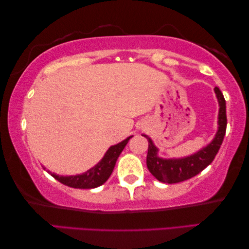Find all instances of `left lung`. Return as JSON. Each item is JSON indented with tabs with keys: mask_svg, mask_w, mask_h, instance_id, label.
Instances as JSON below:
<instances>
[{
	"mask_svg": "<svg viewBox=\"0 0 249 249\" xmlns=\"http://www.w3.org/2000/svg\"><path fill=\"white\" fill-rule=\"evenodd\" d=\"M216 93L219 111H218V130L213 141L192 156L181 159H162L158 157V148L153 144L152 140L148 136L145 137L149 142L148 156H146V166L154 178L163 183H178L195 177L202 172L207 165L214 160L226 132V103L222 91L218 87L214 88Z\"/></svg>",
	"mask_w": 249,
	"mask_h": 249,
	"instance_id": "left-lung-1",
	"label": "left lung"
}]
</instances>
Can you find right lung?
I'll return each mask as SVG.
<instances>
[{"mask_svg":"<svg viewBox=\"0 0 249 249\" xmlns=\"http://www.w3.org/2000/svg\"><path fill=\"white\" fill-rule=\"evenodd\" d=\"M130 138H132V136L121 141L120 143L110 146L108 151L106 152L105 157L101 159V161L83 174L63 177V175H57L51 172L50 173L57 181H59L67 186L74 187V189H95V187L103 185L108 180L110 175H111L113 168L116 165L117 159L120 156L122 150L124 149V146L127 145Z\"/></svg>","mask_w":249,"mask_h":249,"instance_id":"1","label":"right lung"}]
</instances>
